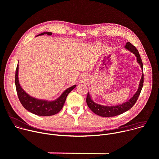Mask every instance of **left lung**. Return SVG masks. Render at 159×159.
Here are the masks:
<instances>
[{"instance_id":"8db88e82","label":"left lung","mask_w":159,"mask_h":159,"mask_svg":"<svg viewBox=\"0 0 159 159\" xmlns=\"http://www.w3.org/2000/svg\"><path fill=\"white\" fill-rule=\"evenodd\" d=\"M125 48L128 50H129V52H131V53H133L136 57H137V62L140 65L142 71H143V63L142 61L141 57L140 56L139 52L137 50V49L136 48V47L133 46V45L129 42L126 43V44L125 46ZM143 85V72L142 74V78L139 84V87L137 93L134 94V95L130 99H129L128 101L125 102V103H123L122 104H120L117 106H102L94 102L91 99V98H90L89 93L87 94V96L86 98V102L90 109L94 113H95V114L100 116L112 117V116H118L128 111L133 106V105L136 103V102H137L140 96Z\"/></svg>"}]
</instances>
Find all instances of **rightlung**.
I'll return each mask as SVG.
<instances>
[{"mask_svg":"<svg viewBox=\"0 0 159 159\" xmlns=\"http://www.w3.org/2000/svg\"><path fill=\"white\" fill-rule=\"evenodd\" d=\"M43 34H47L51 36L52 34V33L44 32L37 35V36ZM18 70L19 65H17L16 70L15 84L18 98L21 104L23 106V107L26 109L38 116H52L60 111V110L62 109L64 105L68 94H69L76 87V85H74L69 88H68L65 90L58 98H57L55 101H49L43 99H38L30 96L23 89H22L19 82Z\"/></svg>","mask_w":159,"mask_h":159,"instance_id":"right-lung-1","label":"right lung"}]
</instances>
